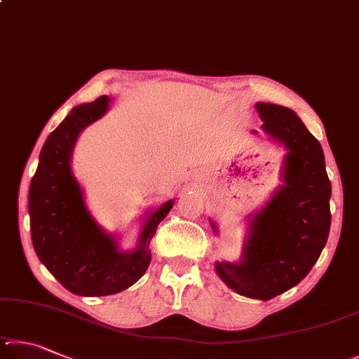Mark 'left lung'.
I'll return each instance as SVG.
<instances>
[{"label": "left lung", "instance_id": "1", "mask_svg": "<svg viewBox=\"0 0 359 359\" xmlns=\"http://www.w3.org/2000/svg\"><path fill=\"white\" fill-rule=\"evenodd\" d=\"M255 109L262 130L287 151L282 184L248 216L240 260L216 262L215 268L238 294L268 301L298 285L322 254L331 227V183L322 144L297 113L268 102L255 104ZM210 224L217 235L216 224Z\"/></svg>", "mask_w": 359, "mask_h": 359}]
</instances>
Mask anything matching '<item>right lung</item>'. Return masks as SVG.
Listing matches in <instances>:
<instances>
[{"instance_id":"obj_1","label":"right lung","mask_w":359,"mask_h":359,"mask_svg":"<svg viewBox=\"0 0 359 359\" xmlns=\"http://www.w3.org/2000/svg\"><path fill=\"white\" fill-rule=\"evenodd\" d=\"M109 104V96H100L74 107L47 137L29 184V227L36 254L62 287L80 297H107L134 285L149 266L151 238L175 203L168 200L144 212L132 250L119 248L118 238L93 217L71 162L80 132L102 118Z\"/></svg>"}]
</instances>
